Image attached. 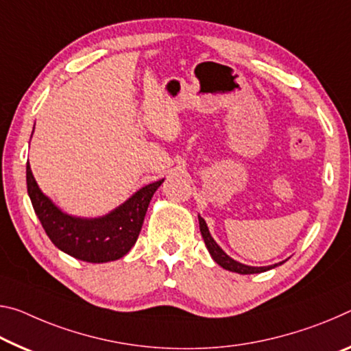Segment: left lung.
<instances>
[{
    "label": "left lung",
    "instance_id": "left-lung-1",
    "mask_svg": "<svg viewBox=\"0 0 351 351\" xmlns=\"http://www.w3.org/2000/svg\"><path fill=\"white\" fill-rule=\"evenodd\" d=\"M198 221H199V231H202V236H203V241L206 243V248H208L209 254L213 256V259L215 261L217 264L220 267H223L225 270H230V271H236V274H241V275H252V274H263V271H267L270 269H275V267L281 265L282 263H278L274 265H265V267H253V265H245L242 263H237L232 258H230L223 250L220 248L219 243L214 241V237L210 236L209 232V228L206 225V221L203 217L198 215Z\"/></svg>",
    "mask_w": 351,
    "mask_h": 351
}]
</instances>
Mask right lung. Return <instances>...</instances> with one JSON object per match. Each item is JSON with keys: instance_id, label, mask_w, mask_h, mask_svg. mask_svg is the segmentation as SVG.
Instances as JSON below:
<instances>
[{"instance_id": "obj_1", "label": "right lung", "mask_w": 351, "mask_h": 351, "mask_svg": "<svg viewBox=\"0 0 351 351\" xmlns=\"http://www.w3.org/2000/svg\"><path fill=\"white\" fill-rule=\"evenodd\" d=\"M159 180L143 186L106 215L86 219L64 213L40 191L31 165H26L27 195L47 236L60 252L86 263H109L123 258L134 247L148 204L162 184Z\"/></svg>"}]
</instances>
